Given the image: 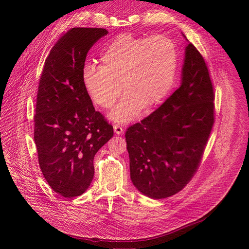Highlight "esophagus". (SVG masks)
<instances>
[{"mask_svg":"<svg viewBox=\"0 0 249 249\" xmlns=\"http://www.w3.org/2000/svg\"><path fill=\"white\" fill-rule=\"evenodd\" d=\"M113 128H114V132H115L117 135H121V134L123 133V128H122L120 125L115 124V125L113 126Z\"/></svg>","mask_w":249,"mask_h":249,"instance_id":"1","label":"esophagus"}]
</instances>
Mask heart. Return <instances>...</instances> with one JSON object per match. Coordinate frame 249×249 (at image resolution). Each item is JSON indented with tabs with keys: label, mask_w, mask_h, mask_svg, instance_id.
<instances>
[{
	"label": "heart",
	"mask_w": 249,
	"mask_h": 249,
	"mask_svg": "<svg viewBox=\"0 0 249 249\" xmlns=\"http://www.w3.org/2000/svg\"><path fill=\"white\" fill-rule=\"evenodd\" d=\"M99 61L100 66H85V89L103 108L111 107L123 89L125 95L110 118L127 122L142 107L150 109L166 96L175 79L178 54L175 43L162 35L121 34L103 49Z\"/></svg>",
	"instance_id": "b5f03b06"
}]
</instances>
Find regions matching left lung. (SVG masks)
<instances>
[{
    "instance_id": "obj_1",
    "label": "left lung",
    "mask_w": 249,
    "mask_h": 249,
    "mask_svg": "<svg viewBox=\"0 0 249 249\" xmlns=\"http://www.w3.org/2000/svg\"><path fill=\"white\" fill-rule=\"evenodd\" d=\"M215 93L207 64L189 43L181 85L125 134L135 187L153 199L182 190L196 173L215 122Z\"/></svg>"
}]
</instances>
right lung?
I'll use <instances>...</instances> for the list:
<instances>
[{"instance_id": "1", "label": "right lung", "mask_w": 249, "mask_h": 249, "mask_svg": "<svg viewBox=\"0 0 249 249\" xmlns=\"http://www.w3.org/2000/svg\"><path fill=\"white\" fill-rule=\"evenodd\" d=\"M107 33L95 27L67 31L50 50L39 79L34 115L38 162L50 187L65 198L89 187L94 156L113 136L83 83L87 54Z\"/></svg>"}]
</instances>
